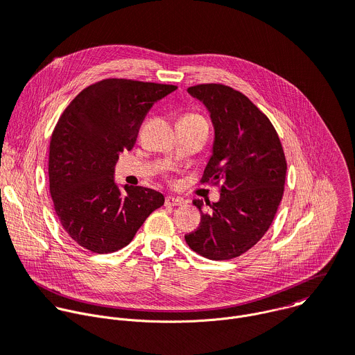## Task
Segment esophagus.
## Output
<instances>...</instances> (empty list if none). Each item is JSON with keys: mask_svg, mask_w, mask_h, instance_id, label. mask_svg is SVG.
<instances>
[{"mask_svg": "<svg viewBox=\"0 0 355 355\" xmlns=\"http://www.w3.org/2000/svg\"><path fill=\"white\" fill-rule=\"evenodd\" d=\"M164 205L166 207H181L182 205V200L178 198H173V196H167L164 200Z\"/></svg>", "mask_w": 355, "mask_h": 355, "instance_id": "esophagus-1", "label": "esophagus"}]
</instances>
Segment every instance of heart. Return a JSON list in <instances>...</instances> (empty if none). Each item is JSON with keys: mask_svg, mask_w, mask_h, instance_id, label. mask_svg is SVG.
<instances>
[{"mask_svg": "<svg viewBox=\"0 0 355 355\" xmlns=\"http://www.w3.org/2000/svg\"><path fill=\"white\" fill-rule=\"evenodd\" d=\"M184 118H196V119H204V118L199 116V115H196V114H188V115H185Z\"/></svg>", "mask_w": 355, "mask_h": 355, "instance_id": "b5f03b06", "label": "heart"}]
</instances>
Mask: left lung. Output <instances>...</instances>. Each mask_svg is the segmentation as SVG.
I'll return each instance as SVG.
<instances>
[{"label":"left lung","instance_id":"1","mask_svg":"<svg viewBox=\"0 0 355 355\" xmlns=\"http://www.w3.org/2000/svg\"><path fill=\"white\" fill-rule=\"evenodd\" d=\"M188 92L204 103L215 128L212 156L202 184L220 185V199H195L200 211L187 244L202 257L223 261L256 245L270 229L284 195L286 160L270 119L240 91L199 84Z\"/></svg>","mask_w":355,"mask_h":355}]
</instances>
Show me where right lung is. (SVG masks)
<instances>
[{"mask_svg": "<svg viewBox=\"0 0 355 355\" xmlns=\"http://www.w3.org/2000/svg\"><path fill=\"white\" fill-rule=\"evenodd\" d=\"M175 85L107 78L84 88L64 110L50 139L49 187L66 233L105 254L128 245L163 193L114 180L123 150H132L155 103Z\"/></svg>", "mask_w": 355, "mask_h": 355, "instance_id": "obj_1", "label": "right lung"}]
</instances>
